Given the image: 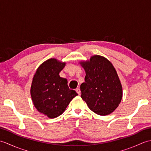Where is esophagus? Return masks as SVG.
I'll list each match as a JSON object with an SVG mask.
<instances>
[{
  "mask_svg": "<svg viewBox=\"0 0 151 151\" xmlns=\"http://www.w3.org/2000/svg\"><path fill=\"white\" fill-rule=\"evenodd\" d=\"M75 91H76V92L77 93H78V95H81V89H80L79 88H76V89H75Z\"/></svg>",
  "mask_w": 151,
  "mask_h": 151,
  "instance_id": "obj_1",
  "label": "esophagus"
}]
</instances>
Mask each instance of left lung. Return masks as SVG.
Listing matches in <instances>:
<instances>
[{
	"label": "left lung",
	"mask_w": 151,
	"mask_h": 151,
	"mask_svg": "<svg viewBox=\"0 0 151 151\" xmlns=\"http://www.w3.org/2000/svg\"><path fill=\"white\" fill-rule=\"evenodd\" d=\"M81 64L86 71L85 82L81 86L82 99L95 114L112 113L123 97L120 80L112 63L103 56L95 55Z\"/></svg>",
	"instance_id": "left-lung-1"
}]
</instances>
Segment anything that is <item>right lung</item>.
<instances>
[{
	"label": "right lung",
	"instance_id": "right-lung-1",
	"mask_svg": "<svg viewBox=\"0 0 151 151\" xmlns=\"http://www.w3.org/2000/svg\"><path fill=\"white\" fill-rule=\"evenodd\" d=\"M65 65L55 58L44 62L38 67L32 82L30 94L34 106L50 119L62 115L78 94L70 89L60 72Z\"/></svg>",
	"mask_w": 151,
	"mask_h": 151
}]
</instances>
